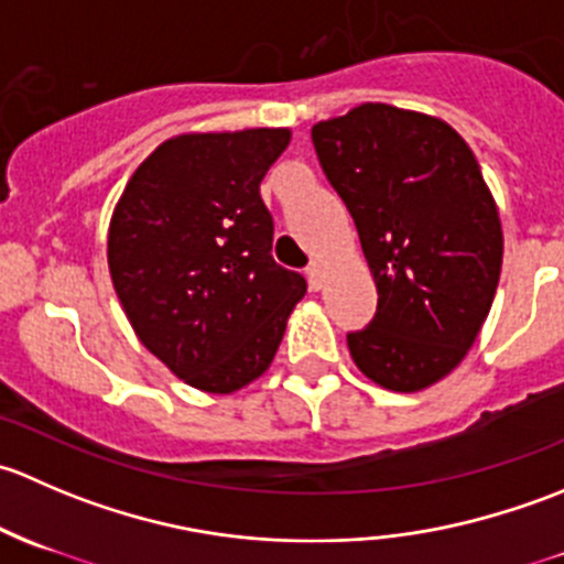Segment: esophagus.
Returning <instances> with one entry per match:
<instances>
[{
  "mask_svg": "<svg viewBox=\"0 0 564 564\" xmlns=\"http://www.w3.org/2000/svg\"><path fill=\"white\" fill-rule=\"evenodd\" d=\"M305 275H308V286L318 292L322 289V281H324V267L318 264V261H311L308 270H305Z\"/></svg>",
  "mask_w": 564,
  "mask_h": 564,
  "instance_id": "esophagus-1",
  "label": "esophagus"
}]
</instances>
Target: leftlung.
Here are the masks:
<instances>
[{
    "mask_svg": "<svg viewBox=\"0 0 564 564\" xmlns=\"http://www.w3.org/2000/svg\"><path fill=\"white\" fill-rule=\"evenodd\" d=\"M355 218L379 303L346 335L351 360L395 392L440 382L475 344L502 270V224L480 166L451 124L362 104L311 130Z\"/></svg>",
    "mask_w": 564,
    "mask_h": 564,
    "instance_id": "left-lung-1",
    "label": "left lung"
}]
</instances>
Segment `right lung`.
<instances>
[{
  "label": "right lung",
  "instance_id": "1",
  "mask_svg": "<svg viewBox=\"0 0 564 564\" xmlns=\"http://www.w3.org/2000/svg\"><path fill=\"white\" fill-rule=\"evenodd\" d=\"M292 133H187L124 185L108 270L141 344L191 388L235 392L270 368L305 278L272 259L259 185Z\"/></svg>",
  "mask_w": 564,
  "mask_h": 564
}]
</instances>
